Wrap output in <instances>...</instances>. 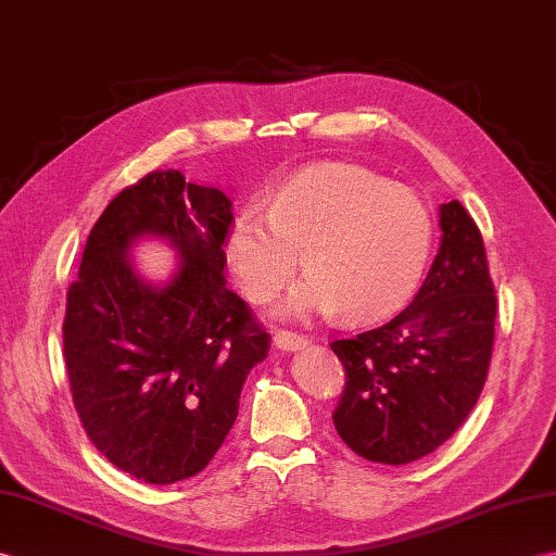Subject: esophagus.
I'll return each mask as SVG.
<instances>
[{
    "mask_svg": "<svg viewBox=\"0 0 556 556\" xmlns=\"http://www.w3.org/2000/svg\"><path fill=\"white\" fill-rule=\"evenodd\" d=\"M277 351L283 353H293V351H301V348L309 345V339L303 337V333H293V331H277L275 339H273Z\"/></svg>",
    "mask_w": 556,
    "mask_h": 556,
    "instance_id": "esophagus-1",
    "label": "esophagus"
}]
</instances>
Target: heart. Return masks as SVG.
I'll return each instance as SVG.
<instances>
[{
	"label": "heart",
	"instance_id": "obj_1",
	"mask_svg": "<svg viewBox=\"0 0 556 556\" xmlns=\"http://www.w3.org/2000/svg\"><path fill=\"white\" fill-rule=\"evenodd\" d=\"M433 249V217L415 191L359 165L307 167L275 191L267 213L243 211L225 235L239 289L263 305L301 265L307 279L279 307L303 319L341 307L351 319L391 315L409 301Z\"/></svg>",
	"mask_w": 556,
	"mask_h": 556
}]
</instances>
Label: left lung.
I'll use <instances>...</instances> for the list:
<instances>
[{
    "mask_svg": "<svg viewBox=\"0 0 556 556\" xmlns=\"http://www.w3.org/2000/svg\"><path fill=\"white\" fill-rule=\"evenodd\" d=\"M441 231L415 301L386 325L331 343L345 369L333 426L369 462L431 455L483 391L497 315L483 237L459 201L441 205Z\"/></svg>",
    "mask_w": 556,
    "mask_h": 556,
    "instance_id": "8db88e82",
    "label": "left lung"
}]
</instances>
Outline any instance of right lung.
Listing matches in <instances>:
<instances>
[{
  "mask_svg": "<svg viewBox=\"0 0 556 556\" xmlns=\"http://www.w3.org/2000/svg\"><path fill=\"white\" fill-rule=\"evenodd\" d=\"M231 219L217 187L149 173L101 213L68 289L63 355L77 417L99 453L139 481L167 485L208 467L243 381L267 357L269 333L223 275ZM141 236L178 251V273L161 288L131 267Z\"/></svg>",
  "mask_w": 556,
  "mask_h": 556,
  "instance_id": "right-lung-1",
  "label": "right lung"
}]
</instances>
